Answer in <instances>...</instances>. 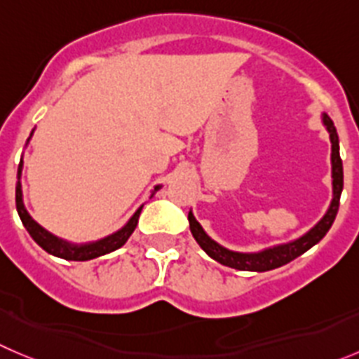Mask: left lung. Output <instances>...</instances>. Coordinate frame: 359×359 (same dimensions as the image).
<instances>
[{
    "label": "left lung",
    "instance_id": "8db88e82",
    "mask_svg": "<svg viewBox=\"0 0 359 359\" xmlns=\"http://www.w3.org/2000/svg\"><path fill=\"white\" fill-rule=\"evenodd\" d=\"M323 123L324 126H326L331 141V177H333V180H331V185H333V199H331V204L330 208H327L326 215L310 229L309 233L303 234L298 240L289 241V243L284 245H276V247L271 248H264V250L254 252V254H245V252L229 250V248L222 247L217 241L211 240V238L204 233V229L201 227L199 222L196 220L192 211H190L189 222L192 236L196 238L199 247L203 248L211 259H215V261L220 262V264L229 266V268L240 269V271H269V269L280 268V266L294 261L296 257L305 254L306 250H310L313 245H317L324 236H326V233L330 231L333 222H335L337 211H339L340 206V196H342L344 189V167L342 158H340L339 134H337L335 125H333V121H331L327 114H323Z\"/></svg>",
    "mask_w": 359,
    "mask_h": 359
}]
</instances>
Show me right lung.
Wrapping results in <instances>:
<instances>
[{
  "mask_svg": "<svg viewBox=\"0 0 359 359\" xmlns=\"http://www.w3.org/2000/svg\"><path fill=\"white\" fill-rule=\"evenodd\" d=\"M32 135H33V132H32ZM32 135H29V139H32ZM20 174H22V158H20L19 169H17V185H15L17 213H19L20 222H22V225L29 233V236H32L33 240H35L36 243H39L40 247L47 252V254L56 255V257H61V259H67V261H90V259L100 257V255L111 254V252L118 250L119 247H123V245L126 243V240L132 236V233H134L135 227H137L139 215H141L142 206L139 208L134 215H132L130 220L126 222V224L123 225L119 231H116V233L102 238V240L91 241V243H83V245H74V243H70V241L61 240V238L54 236V234H50L49 231H46L42 225L36 224V222L29 217L28 211H26V208H24V203H22ZM158 189H160V185H156L155 189L151 190V196Z\"/></svg>",
  "mask_w": 359,
  "mask_h": 359,
  "instance_id": "1",
  "label": "right lung"
}]
</instances>
